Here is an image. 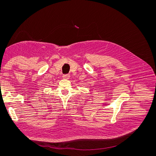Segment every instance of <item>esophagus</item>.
I'll return each instance as SVG.
<instances>
[{"instance_id": "34e87169", "label": "esophagus", "mask_w": 156, "mask_h": 156, "mask_svg": "<svg viewBox=\"0 0 156 156\" xmlns=\"http://www.w3.org/2000/svg\"><path fill=\"white\" fill-rule=\"evenodd\" d=\"M69 77H70L69 74H64L62 75L63 79H68L69 78Z\"/></svg>"}]
</instances>
